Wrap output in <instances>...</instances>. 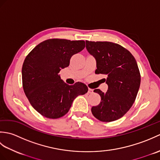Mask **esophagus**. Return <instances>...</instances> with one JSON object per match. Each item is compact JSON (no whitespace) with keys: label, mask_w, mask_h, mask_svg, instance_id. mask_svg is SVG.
I'll return each instance as SVG.
<instances>
[{"label":"esophagus","mask_w":160,"mask_h":160,"mask_svg":"<svg viewBox=\"0 0 160 160\" xmlns=\"http://www.w3.org/2000/svg\"><path fill=\"white\" fill-rule=\"evenodd\" d=\"M93 93V89H88V93Z\"/></svg>","instance_id":"obj_1"}]
</instances>
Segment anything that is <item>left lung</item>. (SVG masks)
Segmentation results:
<instances>
[{
    "label": "left lung",
    "instance_id": "left-lung-1",
    "mask_svg": "<svg viewBox=\"0 0 160 160\" xmlns=\"http://www.w3.org/2000/svg\"><path fill=\"white\" fill-rule=\"evenodd\" d=\"M86 48L96 60V73L107 76V92L93 91L100 95L101 101L91 108V112L102 122L117 120L130 109L140 88L141 77L136 60L116 43L86 40Z\"/></svg>",
    "mask_w": 160,
    "mask_h": 160
}]
</instances>
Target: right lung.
Listing matches in <instances>:
<instances>
[{"instance_id":"obj_1","label":"right lung","mask_w":160,"mask_h":160,"mask_svg":"<svg viewBox=\"0 0 160 160\" xmlns=\"http://www.w3.org/2000/svg\"><path fill=\"white\" fill-rule=\"evenodd\" d=\"M85 47L84 40L49 39L33 48L24 61L22 87L35 110L47 118L57 119L68 113L73 101L85 94L88 87L78 82L69 85L61 79L60 70Z\"/></svg>"}]
</instances>
